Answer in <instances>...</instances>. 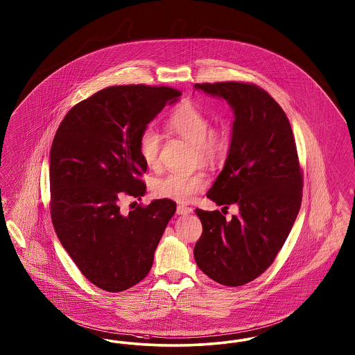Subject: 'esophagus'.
Returning a JSON list of instances; mask_svg holds the SVG:
<instances>
[{"mask_svg":"<svg viewBox=\"0 0 355 355\" xmlns=\"http://www.w3.org/2000/svg\"><path fill=\"white\" fill-rule=\"evenodd\" d=\"M191 213H193V209H191V207L182 206V205H180V206L177 207V214H178V215H187V214Z\"/></svg>","mask_w":355,"mask_h":355,"instance_id":"obj_1","label":"esophagus"}]
</instances>
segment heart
<instances>
[{"mask_svg":"<svg viewBox=\"0 0 355 355\" xmlns=\"http://www.w3.org/2000/svg\"><path fill=\"white\" fill-rule=\"evenodd\" d=\"M210 119L197 105L190 101L181 103L166 121V129L194 145L197 156L205 164L222 161L230 150V135L223 128L210 129ZM161 136L153 128L142 130L139 139V152L148 168H157L159 162ZM207 180L202 173L184 174L171 171L152 184L155 196L159 198L174 199L178 202H190L202 191Z\"/></svg>","mask_w":355,"mask_h":355,"instance_id":"b5f03b06","label":"heart"}]
</instances>
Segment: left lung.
Segmentation results:
<instances>
[{"label": "left lung", "instance_id": "1", "mask_svg": "<svg viewBox=\"0 0 355 355\" xmlns=\"http://www.w3.org/2000/svg\"><path fill=\"white\" fill-rule=\"evenodd\" d=\"M194 88L226 100L234 112L227 158L207 198L223 209L239 207L230 220L218 210H196L203 232L194 257L214 282L241 286L273 263L297 218L302 174L296 142L283 108L260 87L225 82Z\"/></svg>", "mask_w": 355, "mask_h": 355}]
</instances>
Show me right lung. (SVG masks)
<instances>
[{"instance_id":"add662e5","label":"right lung","mask_w":355,"mask_h":355,"mask_svg":"<svg viewBox=\"0 0 355 355\" xmlns=\"http://www.w3.org/2000/svg\"><path fill=\"white\" fill-rule=\"evenodd\" d=\"M180 96L169 87H108L72 107L58 128L50 152L53 225L76 267L107 292L149 273L175 213V202L164 198L124 215L119 200L145 194L140 135Z\"/></svg>"}]
</instances>
